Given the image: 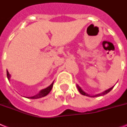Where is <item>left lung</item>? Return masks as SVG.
I'll return each instance as SVG.
<instances>
[{
	"instance_id": "1",
	"label": "left lung",
	"mask_w": 127,
	"mask_h": 127,
	"mask_svg": "<svg viewBox=\"0 0 127 127\" xmlns=\"http://www.w3.org/2000/svg\"><path fill=\"white\" fill-rule=\"evenodd\" d=\"M77 87H78V91H80V93L81 94V95H85V96H90V97H96V96H100L104 95H106V94L110 92V91L112 90V89L114 88V87H111L110 89H108V90L105 91L104 92L101 93L100 94H98V95H94V96H90L89 95H88L87 93H86L84 92V91H83L82 90L81 88H80V87H79L78 85H77Z\"/></svg>"
}]
</instances>
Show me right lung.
<instances>
[{
	"instance_id": "add662e5",
	"label": "right lung",
	"mask_w": 127,
	"mask_h": 127,
	"mask_svg": "<svg viewBox=\"0 0 127 127\" xmlns=\"http://www.w3.org/2000/svg\"><path fill=\"white\" fill-rule=\"evenodd\" d=\"M7 78H8V80H10V75L9 74V72H8V71H7ZM53 83H52L51 84V85H49V87H47V88L44 89L43 90H42L39 93L38 95H36L34 96H31V97H28V98H32V99H36V98H42V97H44L45 96H46L47 95L49 94V93L51 91V89L53 87Z\"/></svg>"
}]
</instances>
